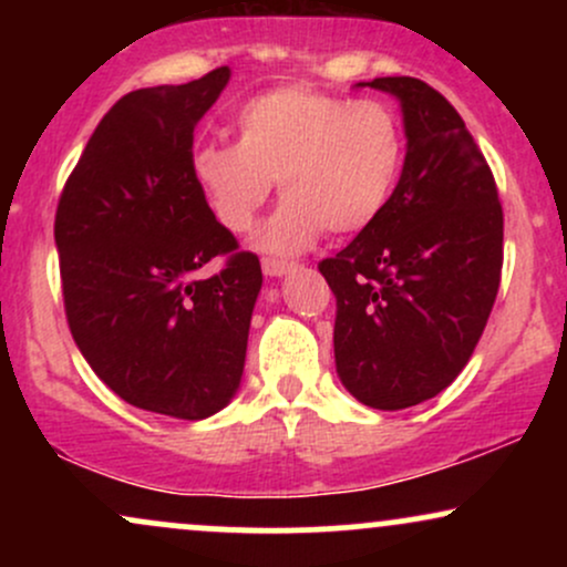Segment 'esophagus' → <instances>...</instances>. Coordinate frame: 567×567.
<instances>
[{"mask_svg":"<svg viewBox=\"0 0 567 567\" xmlns=\"http://www.w3.org/2000/svg\"><path fill=\"white\" fill-rule=\"evenodd\" d=\"M292 264L279 261V258H264V275L266 277H282L285 271H290Z\"/></svg>","mask_w":567,"mask_h":567,"instance_id":"34e87169","label":"esophagus"}]
</instances>
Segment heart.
<instances>
[{
	"mask_svg": "<svg viewBox=\"0 0 567 567\" xmlns=\"http://www.w3.org/2000/svg\"><path fill=\"white\" fill-rule=\"evenodd\" d=\"M237 141H205L192 175L224 229L256 224L275 178L282 205L258 245L298 252L328 229L333 237L373 226L405 165V130L389 103L351 101L309 84H282L239 106Z\"/></svg>",
	"mask_w": 567,
	"mask_h": 567,
	"instance_id": "1",
	"label": "heart"
}]
</instances>
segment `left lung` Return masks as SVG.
I'll list each match as a JSON object with an SVG mask.
<instances>
[{
	"instance_id": "left-lung-1",
	"label": "left lung",
	"mask_w": 567,
	"mask_h": 567,
	"mask_svg": "<svg viewBox=\"0 0 567 567\" xmlns=\"http://www.w3.org/2000/svg\"><path fill=\"white\" fill-rule=\"evenodd\" d=\"M370 87L400 97L408 154L386 210L317 269L336 296V368L379 410L432 400L470 362L501 282L504 210L461 114L415 76Z\"/></svg>"
}]
</instances>
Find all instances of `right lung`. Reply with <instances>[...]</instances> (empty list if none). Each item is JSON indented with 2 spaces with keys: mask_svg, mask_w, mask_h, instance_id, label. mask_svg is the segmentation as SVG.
<instances>
[{
  "mask_svg": "<svg viewBox=\"0 0 567 567\" xmlns=\"http://www.w3.org/2000/svg\"><path fill=\"white\" fill-rule=\"evenodd\" d=\"M229 66L122 95L55 210L63 309L95 375L130 405L199 421L237 392L264 275L192 175L194 125ZM213 257L221 269L196 271Z\"/></svg>",
  "mask_w": 567,
  "mask_h": 567,
  "instance_id": "1",
  "label": "right lung"
}]
</instances>
